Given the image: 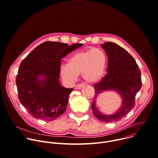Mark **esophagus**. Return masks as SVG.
<instances>
[{
	"label": "esophagus",
	"mask_w": 158,
	"mask_h": 158,
	"mask_svg": "<svg viewBox=\"0 0 158 158\" xmlns=\"http://www.w3.org/2000/svg\"><path fill=\"white\" fill-rule=\"evenodd\" d=\"M84 84H83V83H81V84H77L76 86V87H75V89H81V88H82V87H83V85H84Z\"/></svg>",
	"instance_id": "obj_1"
}]
</instances>
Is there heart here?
<instances>
[{"label": "heart", "mask_w": 158, "mask_h": 158, "mask_svg": "<svg viewBox=\"0 0 158 158\" xmlns=\"http://www.w3.org/2000/svg\"><path fill=\"white\" fill-rule=\"evenodd\" d=\"M106 64V55L100 48L84 50L76 52L63 64L60 73L63 79L69 84L74 83L79 74L87 82H94L103 75Z\"/></svg>", "instance_id": "1"}]
</instances>
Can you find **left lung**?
Here are the masks:
<instances>
[{"instance_id": "left-lung-1", "label": "left lung", "mask_w": 158, "mask_h": 158, "mask_svg": "<svg viewBox=\"0 0 158 158\" xmlns=\"http://www.w3.org/2000/svg\"><path fill=\"white\" fill-rule=\"evenodd\" d=\"M101 46L108 58L107 74L94 84L95 96L92 109L97 119L111 123L120 120L134 108L136 95L142 85L141 71L133 56L122 47L113 42H106ZM107 89L116 90L123 98L122 107L112 116L102 114L95 107L98 94Z\"/></svg>"}]
</instances>
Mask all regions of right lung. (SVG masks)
I'll list each match as a JSON object with an SVG mask.
<instances>
[{
	"instance_id": "1",
	"label": "right lung",
	"mask_w": 158,
	"mask_h": 158,
	"mask_svg": "<svg viewBox=\"0 0 158 158\" xmlns=\"http://www.w3.org/2000/svg\"><path fill=\"white\" fill-rule=\"evenodd\" d=\"M82 45L46 41L20 63L15 80L18 97L33 118L51 121L66 111L73 89L61 86L58 81L61 59ZM40 75L43 76L42 80Z\"/></svg>"
}]
</instances>
